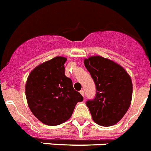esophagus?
Instances as JSON below:
<instances>
[{
	"mask_svg": "<svg viewBox=\"0 0 151 151\" xmlns=\"http://www.w3.org/2000/svg\"><path fill=\"white\" fill-rule=\"evenodd\" d=\"M79 92H80V94H82V95L83 96V97H84V96H85V92H84L83 90H81Z\"/></svg>",
	"mask_w": 151,
	"mask_h": 151,
	"instance_id": "1",
	"label": "esophagus"
}]
</instances>
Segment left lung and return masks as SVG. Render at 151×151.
Returning <instances> with one entry per match:
<instances>
[{"instance_id":"8db88e82","label":"left lung","mask_w":151,"mask_h":151,"mask_svg":"<svg viewBox=\"0 0 151 151\" xmlns=\"http://www.w3.org/2000/svg\"><path fill=\"white\" fill-rule=\"evenodd\" d=\"M84 63L96 86L94 98L86 102L93 120L102 126L117 123L130 106V76L119 64L100 56L85 59Z\"/></svg>"}]
</instances>
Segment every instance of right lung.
I'll return each instance as SVG.
<instances>
[{
	"label": "right lung",
	"instance_id": "1",
	"mask_svg": "<svg viewBox=\"0 0 151 151\" xmlns=\"http://www.w3.org/2000/svg\"><path fill=\"white\" fill-rule=\"evenodd\" d=\"M66 58L56 57L31 72L26 85L28 104L36 118L45 125H60L68 120L78 102L83 101L73 82L65 76Z\"/></svg>",
	"mask_w": 151,
	"mask_h": 151
}]
</instances>
